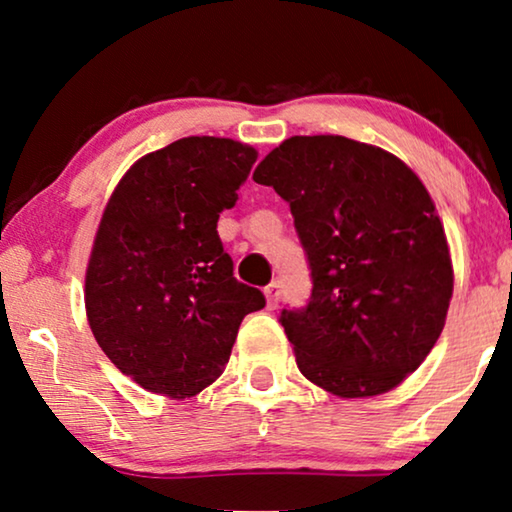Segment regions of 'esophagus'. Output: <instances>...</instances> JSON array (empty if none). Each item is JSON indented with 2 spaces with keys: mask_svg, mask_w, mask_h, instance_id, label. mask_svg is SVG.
<instances>
[{
  "mask_svg": "<svg viewBox=\"0 0 512 512\" xmlns=\"http://www.w3.org/2000/svg\"><path fill=\"white\" fill-rule=\"evenodd\" d=\"M279 296H282V293H279V284L277 282H272V284L265 286V300H268L270 310H275V307L279 305Z\"/></svg>",
  "mask_w": 512,
  "mask_h": 512,
  "instance_id": "34e87169",
  "label": "esophagus"
}]
</instances>
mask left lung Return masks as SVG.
Masks as SVG:
<instances>
[{
    "mask_svg": "<svg viewBox=\"0 0 512 512\" xmlns=\"http://www.w3.org/2000/svg\"><path fill=\"white\" fill-rule=\"evenodd\" d=\"M289 202L312 270L305 310L282 326L307 380L340 398L387 394L445 326L454 270L422 179L380 146L289 137L254 170Z\"/></svg>",
    "mask_w": 512,
    "mask_h": 512,
    "instance_id": "obj_1",
    "label": "left lung"
}]
</instances>
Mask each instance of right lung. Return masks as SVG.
<instances>
[{"instance_id": "obj_1", "label": "right lung", "mask_w": 512, "mask_h": 512, "mask_svg": "<svg viewBox=\"0 0 512 512\" xmlns=\"http://www.w3.org/2000/svg\"><path fill=\"white\" fill-rule=\"evenodd\" d=\"M258 151L184 137L146 153L104 207L86 268L90 331L139 387L174 401L216 382L242 319L265 298L233 277L216 221Z\"/></svg>"}]
</instances>
